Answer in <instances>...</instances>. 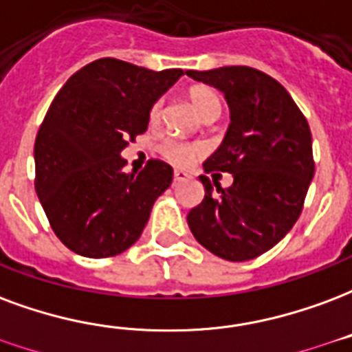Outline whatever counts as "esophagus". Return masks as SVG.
I'll return each mask as SVG.
<instances>
[{
    "label": "esophagus",
    "instance_id": "34e87169",
    "mask_svg": "<svg viewBox=\"0 0 352 352\" xmlns=\"http://www.w3.org/2000/svg\"><path fill=\"white\" fill-rule=\"evenodd\" d=\"M186 179H188V173H184L181 169H175V173H173V181H175V183H183Z\"/></svg>",
    "mask_w": 352,
    "mask_h": 352
}]
</instances>
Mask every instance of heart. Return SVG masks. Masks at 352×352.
Segmentation results:
<instances>
[{"instance_id":"obj_1","label":"heart","mask_w":352,"mask_h":352,"mask_svg":"<svg viewBox=\"0 0 352 352\" xmlns=\"http://www.w3.org/2000/svg\"><path fill=\"white\" fill-rule=\"evenodd\" d=\"M190 102H192V106L196 108V111L203 119H210V117L216 119L220 110H222L220 98L209 87H194V89L190 91ZM160 116H162V100H156L151 106L149 121L151 123H158ZM160 151H162L166 160L175 164L179 168L190 166L196 158H199L203 155V147L199 143L179 142V140H168V142H164Z\"/></svg>"}]
</instances>
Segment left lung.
<instances>
[{"mask_svg": "<svg viewBox=\"0 0 352 352\" xmlns=\"http://www.w3.org/2000/svg\"><path fill=\"white\" fill-rule=\"evenodd\" d=\"M226 96L231 123L203 168L233 173L216 190L205 175L203 201L188 212L196 241L228 261H248L276 246L304 207L315 164L306 117L282 83L252 67L188 70Z\"/></svg>", "mask_w": 352, "mask_h": 352, "instance_id": "obj_1", "label": "left lung"}]
</instances>
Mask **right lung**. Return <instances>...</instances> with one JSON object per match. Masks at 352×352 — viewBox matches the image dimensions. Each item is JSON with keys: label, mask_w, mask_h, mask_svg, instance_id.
<instances>
[{"label": "right lung", "mask_w": 352, "mask_h": 352, "mask_svg": "<svg viewBox=\"0 0 352 352\" xmlns=\"http://www.w3.org/2000/svg\"><path fill=\"white\" fill-rule=\"evenodd\" d=\"M102 57L74 72L35 140V190L54 233L74 254L113 257L142 235L173 168L149 160L124 173L121 151L143 134L151 106L183 76Z\"/></svg>", "instance_id": "right-lung-1"}]
</instances>
